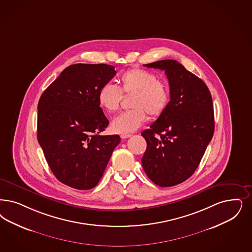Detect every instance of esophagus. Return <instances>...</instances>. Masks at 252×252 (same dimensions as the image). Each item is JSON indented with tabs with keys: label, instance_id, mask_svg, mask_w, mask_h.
<instances>
[{
	"label": "esophagus",
	"instance_id": "esophagus-1",
	"mask_svg": "<svg viewBox=\"0 0 252 252\" xmlns=\"http://www.w3.org/2000/svg\"><path fill=\"white\" fill-rule=\"evenodd\" d=\"M120 137H121V139H128V138H130L131 135L130 134H121L120 135Z\"/></svg>",
	"mask_w": 252,
	"mask_h": 252
}]
</instances>
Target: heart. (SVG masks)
<instances>
[{
	"label": "heart",
	"instance_id": "1",
	"mask_svg": "<svg viewBox=\"0 0 252 252\" xmlns=\"http://www.w3.org/2000/svg\"><path fill=\"white\" fill-rule=\"evenodd\" d=\"M122 94H134L131 111L114 117L111 128L114 133L128 134L139 128L147 120V113L154 117L165 112L170 99L169 88L157 75L142 69H130L119 79V88L105 84L97 92L98 104L106 112H116L121 104Z\"/></svg>",
	"mask_w": 252,
	"mask_h": 252
}]
</instances>
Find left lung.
Instances as JSON below:
<instances>
[{"instance_id": "1", "label": "left lung", "mask_w": 252, "mask_h": 252, "mask_svg": "<svg viewBox=\"0 0 252 252\" xmlns=\"http://www.w3.org/2000/svg\"><path fill=\"white\" fill-rule=\"evenodd\" d=\"M144 66L165 70L170 101L141 133L147 142L141 163L153 183L170 187L191 177L213 137L212 97L207 85L178 61L164 60Z\"/></svg>"}]
</instances>
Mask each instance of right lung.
Segmentation results:
<instances>
[{"mask_svg": "<svg viewBox=\"0 0 252 252\" xmlns=\"http://www.w3.org/2000/svg\"><path fill=\"white\" fill-rule=\"evenodd\" d=\"M115 74L107 64H73L39 99L38 142L55 177L71 188H94L120 143L118 135H99L109 121L97 92Z\"/></svg>", "mask_w": 252, "mask_h": 252, "instance_id": "1", "label": "right lung"}]
</instances>
